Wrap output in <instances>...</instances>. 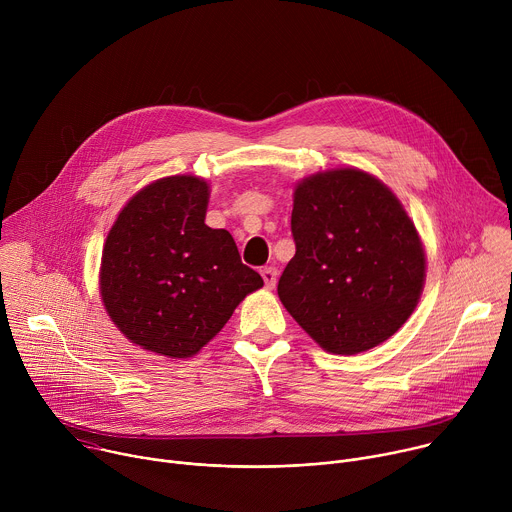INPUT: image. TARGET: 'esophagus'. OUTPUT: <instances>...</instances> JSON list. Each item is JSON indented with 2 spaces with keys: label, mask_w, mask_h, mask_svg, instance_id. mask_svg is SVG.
Listing matches in <instances>:
<instances>
[{
  "label": "esophagus",
  "mask_w": 512,
  "mask_h": 512,
  "mask_svg": "<svg viewBox=\"0 0 512 512\" xmlns=\"http://www.w3.org/2000/svg\"><path fill=\"white\" fill-rule=\"evenodd\" d=\"M261 277L265 281V287L267 289H273L275 283H277V267H265L261 269Z\"/></svg>",
  "instance_id": "obj_1"
}]
</instances>
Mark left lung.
I'll return each instance as SVG.
<instances>
[{
	"label": "left lung",
	"mask_w": 512,
	"mask_h": 512,
	"mask_svg": "<svg viewBox=\"0 0 512 512\" xmlns=\"http://www.w3.org/2000/svg\"><path fill=\"white\" fill-rule=\"evenodd\" d=\"M296 255L277 296L326 352L358 354L413 314L425 251L399 198L375 176L336 168L298 182L291 210Z\"/></svg>",
	"instance_id": "8db88e82"
}]
</instances>
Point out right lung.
I'll use <instances>...</instances> for the list:
<instances>
[{
    "label": "right lung",
    "instance_id": "obj_1",
    "mask_svg": "<svg viewBox=\"0 0 512 512\" xmlns=\"http://www.w3.org/2000/svg\"><path fill=\"white\" fill-rule=\"evenodd\" d=\"M208 184L168 176L141 188L111 227L99 273L103 306L127 340L168 358L194 356L261 275L235 239L204 225Z\"/></svg>",
    "mask_w": 512,
    "mask_h": 512
}]
</instances>
